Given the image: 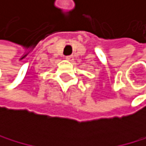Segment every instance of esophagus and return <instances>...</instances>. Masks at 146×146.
<instances>
[{"label":"esophagus","instance_id":"esophagus-1","mask_svg":"<svg viewBox=\"0 0 146 146\" xmlns=\"http://www.w3.org/2000/svg\"><path fill=\"white\" fill-rule=\"evenodd\" d=\"M66 58L67 59H68V60H73V56H66Z\"/></svg>","mask_w":146,"mask_h":146}]
</instances>
